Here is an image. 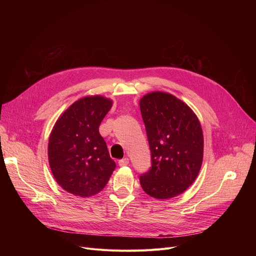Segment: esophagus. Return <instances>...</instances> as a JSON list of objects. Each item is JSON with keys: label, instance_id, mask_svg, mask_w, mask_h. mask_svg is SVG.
<instances>
[{"label": "esophagus", "instance_id": "34e87169", "mask_svg": "<svg viewBox=\"0 0 256 256\" xmlns=\"http://www.w3.org/2000/svg\"><path fill=\"white\" fill-rule=\"evenodd\" d=\"M128 163H130V160L128 158H122V160H120L119 162H118V164H119V166H126V165H128Z\"/></svg>", "mask_w": 256, "mask_h": 256}]
</instances>
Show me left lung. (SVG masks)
<instances>
[{
	"instance_id": "8db88e82",
	"label": "left lung",
	"mask_w": 256,
	"mask_h": 256,
	"mask_svg": "<svg viewBox=\"0 0 256 256\" xmlns=\"http://www.w3.org/2000/svg\"><path fill=\"white\" fill-rule=\"evenodd\" d=\"M152 167L140 176L143 191L156 199L184 193L196 180L204 158V134L191 108L167 92L154 91L140 100Z\"/></svg>"
}]
</instances>
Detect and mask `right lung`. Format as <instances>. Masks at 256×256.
<instances>
[{"label":"right lung","mask_w":256,"mask_h":256,"mask_svg":"<svg viewBox=\"0 0 256 256\" xmlns=\"http://www.w3.org/2000/svg\"><path fill=\"white\" fill-rule=\"evenodd\" d=\"M112 106V100L102 96L82 98L67 108L54 126L48 163L54 178L66 192L90 197L109 182L116 164L98 128Z\"/></svg>","instance_id":"add662e5"}]
</instances>
